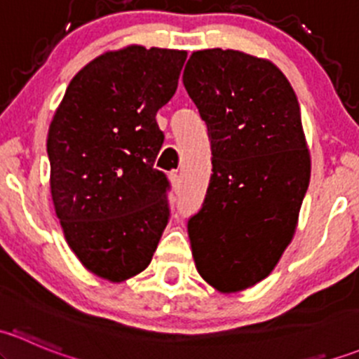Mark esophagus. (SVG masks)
<instances>
[{"mask_svg": "<svg viewBox=\"0 0 359 359\" xmlns=\"http://www.w3.org/2000/svg\"><path fill=\"white\" fill-rule=\"evenodd\" d=\"M170 182H172V186L175 187V189H179L180 187V173L177 172V170L170 172Z\"/></svg>", "mask_w": 359, "mask_h": 359, "instance_id": "1", "label": "esophagus"}]
</instances>
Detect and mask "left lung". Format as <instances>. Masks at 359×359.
Instances as JSON below:
<instances>
[{"mask_svg":"<svg viewBox=\"0 0 359 359\" xmlns=\"http://www.w3.org/2000/svg\"><path fill=\"white\" fill-rule=\"evenodd\" d=\"M208 128L212 177L187 222L198 273L222 293L269 276L295 234L311 177L299 100L273 62L193 52L182 76Z\"/></svg>","mask_w":359,"mask_h":359,"instance_id":"left-lung-1","label":"left lung"}]
</instances>
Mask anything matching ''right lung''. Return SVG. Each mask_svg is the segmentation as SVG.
I'll use <instances>...</instances> for the list:
<instances>
[{
	"label": "right lung",
	"mask_w": 359,
	"mask_h": 359,
	"mask_svg": "<svg viewBox=\"0 0 359 359\" xmlns=\"http://www.w3.org/2000/svg\"><path fill=\"white\" fill-rule=\"evenodd\" d=\"M187 52L130 45L86 64L50 123V189L69 248L97 276L149 266L168 224L156 112L175 93Z\"/></svg>",
	"instance_id": "1"
}]
</instances>
